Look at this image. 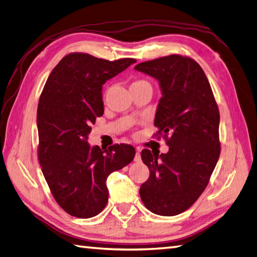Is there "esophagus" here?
Masks as SVG:
<instances>
[{"label":"esophagus","mask_w":257,"mask_h":257,"mask_svg":"<svg viewBox=\"0 0 257 257\" xmlns=\"http://www.w3.org/2000/svg\"><path fill=\"white\" fill-rule=\"evenodd\" d=\"M142 161L141 158V148H136V154H135V157H134V162L136 163H140Z\"/></svg>","instance_id":"34e87169"}]
</instances>
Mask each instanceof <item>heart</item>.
<instances>
[{
    "label": "heart",
    "instance_id": "heart-1",
    "mask_svg": "<svg viewBox=\"0 0 257 257\" xmlns=\"http://www.w3.org/2000/svg\"><path fill=\"white\" fill-rule=\"evenodd\" d=\"M144 84H148V82H146L145 80H136L131 84V87H135V85H144Z\"/></svg>",
    "mask_w": 257,
    "mask_h": 257
}]
</instances>
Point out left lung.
Instances as JSON below:
<instances>
[{
  "instance_id": "1",
  "label": "left lung",
  "mask_w": 257,
  "mask_h": 257,
  "mask_svg": "<svg viewBox=\"0 0 257 257\" xmlns=\"http://www.w3.org/2000/svg\"><path fill=\"white\" fill-rule=\"evenodd\" d=\"M162 90L154 124L169 146L166 154L142 151L150 178L140 188L145 207L158 215L184 212L208 186L220 156V113L198 62L170 55L135 66Z\"/></svg>"
}]
</instances>
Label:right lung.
<instances>
[{
  "instance_id": "right-lung-1",
  "label": "right lung",
  "mask_w": 257,
  "mask_h": 257,
  "mask_svg": "<svg viewBox=\"0 0 257 257\" xmlns=\"http://www.w3.org/2000/svg\"><path fill=\"white\" fill-rule=\"evenodd\" d=\"M136 60L65 56L49 75L37 109L38 161L57 203L67 213L88 219L104 209L106 178L133 161V146L102 151L88 144L91 124L103 115L102 85Z\"/></svg>"
}]
</instances>
